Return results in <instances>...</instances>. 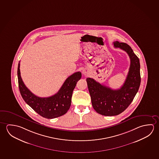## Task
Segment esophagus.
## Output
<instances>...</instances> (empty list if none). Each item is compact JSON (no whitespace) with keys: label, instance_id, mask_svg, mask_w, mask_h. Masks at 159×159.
I'll list each match as a JSON object with an SVG mask.
<instances>
[{"label":"esophagus","instance_id":"obj_1","mask_svg":"<svg viewBox=\"0 0 159 159\" xmlns=\"http://www.w3.org/2000/svg\"><path fill=\"white\" fill-rule=\"evenodd\" d=\"M82 73H83V75H86V74H88V70L86 69H84L83 70Z\"/></svg>","mask_w":159,"mask_h":159}]
</instances>
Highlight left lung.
<instances>
[{
    "instance_id": "left-lung-1",
    "label": "left lung",
    "mask_w": 159,
    "mask_h": 159,
    "mask_svg": "<svg viewBox=\"0 0 159 159\" xmlns=\"http://www.w3.org/2000/svg\"><path fill=\"white\" fill-rule=\"evenodd\" d=\"M113 44L115 48L125 51L130 57L129 70L122 86L113 90L93 79H86L93 107L96 112L104 116H115L123 112L133 102L140 85L139 59L127 44L117 41Z\"/></svg>"
}]
</instances>
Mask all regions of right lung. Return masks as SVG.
<instances>
[{"label":"right lung","instance_id":"add662e5","mask_svg":"<svg viewBox=\"0 0 159 159\" xmlns=\"http://www.w3.org/2000/svg\"><path fill=\"white\" fill-rule=\"evenodd\" d=\"M20 61L18 66L19 88L26 104L35 112L47 119H54L66 114L71 105L73 91L81 77L80 71L74 73L66 79L57 94L48 98L35 95L24 84L20 76Z\"/></svg>","mask_w":159,"mask_h":159}]
</instances>
